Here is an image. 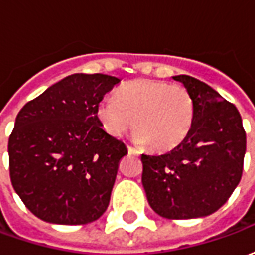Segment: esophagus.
Returning <instances> with one entry per match:
<instances>
[{"label": "esophagus", "instance_id": "34e87169", "mask_svg": "<svg viewBox=\"0 0 255 255\" xmlns=\"http://www.w3.org/2000/svg\"><path fill=\"white\" fill-rule=\"evenodd\" d=\"M128 153L129 154H132V155H140V151H139L138 149H135V147H132V146H128Z\"/></svg>", "mask_w": 255, "mask_h": 255}]
</instances>
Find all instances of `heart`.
Listing matches in <instances>:
<instances>
[{"label": "heart", "mask_w": 255, "mask_h": 255, "mask_svg": "<svg viewBox=\"0 0 255 255\" xmlns=\"http://www.w3.org/2000/svg\"><path fill=\"white\" fill-rule=\"evenodd\" d=\"M98 119L108 132L120 138L136 124L133 138L165 151L186 139L194 123V101L186 87L162 80H136L105 97Z\"/></svg>", "instance_id": "b5f03b06"}]
</instances>
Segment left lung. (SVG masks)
I'll use <instances>...</instances> for the list:
<instances>
[{
    "mask_svg": "<svg viewBox=\"0 0 255 255\" xmlns=\"http://www.w3.org/2000/svg\"><path fill=\"white\" fill-rule=\"evenodd\" d=\"M172 78L191 94L194 123L173 150L142 154V184L149 205L161 217H205L219 210L241 182L246 132L235 105L216 90L188 75Z\"/></svg>",
    "mask_w": 255,
    "mask_h": 255,
    "instance_id": "8db88e82",
    "label": "left lung"
}]
</instances>
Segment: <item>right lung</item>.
Masks as SVG:
<instances>
[{
    "mask_svg": "<svg viewBox=\"0 0 255 255\" xmlns=\"http://www.w3.org/2000/svg\"><path fill=\"white\" fill-rule=\"evenodd\" d=\"M120 79L73 73L27 102L9 136L14 191L38 219L87 224L108 209L127 146L102 128L98 105Z\"/></svg>",
    "mask_w": 255,
    "mask_h": 255,
    "instance_id": "obj_1",
    "label": "right lung"
}]
</instances>
